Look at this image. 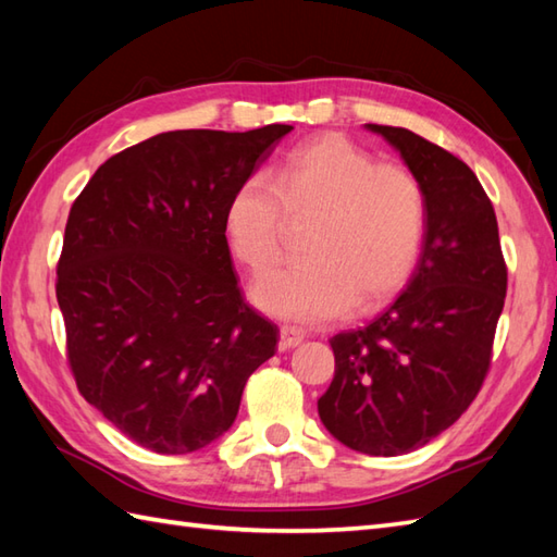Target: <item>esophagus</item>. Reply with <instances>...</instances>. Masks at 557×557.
I'll list each match as a JSON object with an SVG mask.
<instances>
[{
    "mask_svg": "<svg viewBox=\"0 0 557 557\" xmlns=\"http://www.w3.org/2000/svg\"><path fill=\"white\" fill-rule=\"evenodd\" d=\"M304 342V333L297 327L285 325L280 330V349H292V347H299Z\"/></svg>",
    "mask_w": 557,
    "mask_h": 557,
    "instance_id": "34e87169",
    "label": "esophagus"
}]
</instances>
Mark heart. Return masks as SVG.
Segmentation results:
<instances>
[{
	"mask_svg": "<svg viewBox=\"0 0 557 557\" xmlns=\"http://www.w3.org/2000/svg\"><path fill=\"white\" fill-rule=\"evenodd\" d=\"M289 220H315L306 263L260 277L251 299L282 321L321 325L354 306L371 311L405 287L421 251L423 194L407 168L375 162L337 134L294 148L265 176H248L224 208L232 256L265 272Z\"/></svg>",
	"mask_w": 557,
	"mask_h": 557,
	"instance_id": "obj_1",
	"label": "heart"
}]
</instances>
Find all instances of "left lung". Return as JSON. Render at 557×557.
<instances>
[{
  "mask_svg": "<svg viewBox=\"0 0 557 557\" xmlns=\"http://www.w3.org/2000/svg\"><path fill=\"white\" fill-rule=\"evenodd\" d=\"M417 176L425 230L407 289L366 327L330 339L335 377L318 417L342 445L405 455L449 429L491 366L507 268L476 174L409 128L366 124Z\"/></svg>",
  "mask_w": 557,
  "mask_h": 557,
  "instance_id": "left-lung-1",
  "label": "left lung"
}]
</instances>
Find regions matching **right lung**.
I'll use <instances>...</instances> for the list:
<instances>
[{
	"label": "right lung",
	"instance_id": "1",
	"mask_svg": "<svg viewBox=\"0 0 557 557\" xmlns=\"http://www.w3.org/2000/svg\"><path fill=\"white\" fill-rule=\"evenodd\" d=\"M294 126L158 134L100 164L71 206L57 301L88 405L160 455L232 429L280 330L236 285L224 208Z\"/></svg>",
	"mask_w": 557,
	"mask_h": 557
}]
</instances>
